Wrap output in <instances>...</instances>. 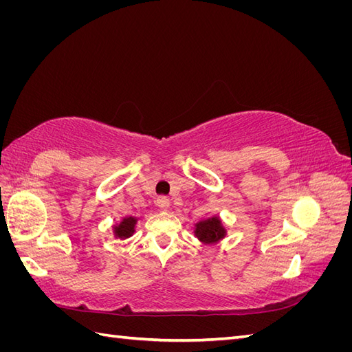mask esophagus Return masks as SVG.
I'll use <instances>...</instances> for the list:
<instances>
[{"label":"esophagus","instance_id":"esophagus-1","mask_svg":"<svg viewBox=\"0 0 352 352\" xmlns=\"http://www.w3.org/2000/svg\"><path fill=\"white\" fill-rule=\"evenodd\" d=\"M157 206L162 208V210H167L168 206H170V199L167 197H160L157 199Z\"/></svg>","mask_w":352,"mask_h":352}]
</instances>
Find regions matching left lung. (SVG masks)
<instances>
[{
	"instance_id": "left-lung-1",
	"label": "left lung",
	"mask_w": 352,
	"mask_h": 352,
	"mask_svg": "<svg viewBox=\"0 0 352 352\" xmlns=\"http://www.w3.org/2000/svg\"><path fill=\"white\" fill-rule=\"evenodd\" d=\"M195 233L202 242L211 243V242H216L225 236V229L221 228L220 221L216 217H212L206 221H201L197 226Z\"/></svg>"
}]
</instances>
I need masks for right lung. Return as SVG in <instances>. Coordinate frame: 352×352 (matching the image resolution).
Returning a JSON list of instances; mask_svg holds the SVG:
<instances>
[{
	"mask_svg": "<svg viewBox=\"0 0 352 352\" xmlns=\"http://www.w3.org/2000/svg\"><path fill=\"white\" fill-rule=\"evenodd\" d=\"M136 220L133 217H126L123 219L122 225L116 228V235L119 238H129L133 233V228H135Z\"/></svg>",
	"mask_w": 352,
	"mask_h": 352,
	"instance_id": "right-lung-1",
	"label": "right lung"
}]
</instances>
